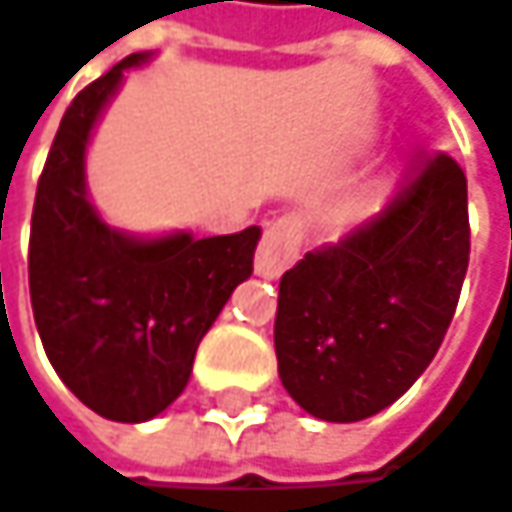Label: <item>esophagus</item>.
<instances>
[{"instance_id": "obj_1", "label": "esophagus", "mask_w": 512, "mask_h": 512, "mask_svg": "<svg viewBox=\"0 0 512 512\" xmlns=\"http://www.w3.org/2000/svg\"><path fill=\"white\" fill-rule=\"evenodd\" d=\"M300 244H303V221L297 215H282L268 221L265 236L256 250V274L265 279H279L297 262Z\"/></svg>"}]
</instances>
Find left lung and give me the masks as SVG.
<instances>
[{
	"label": "left lung",
	"mask_w": 512,
	"mask_h": 512,
	"mask_svg": "<svg viewBox=\"0 0 512 512\" xmlns=\"http://www.w3.org/2000/svg\"><path fill=\"white\" fill-rule=\"evenodd\" d=\"M466 265V174L431 154L379 215L279 279L274 347L291 399L326 422L393 405L443 344Z\"/></svg>",
	"instance_id": "obj_1"
}]
</instances>
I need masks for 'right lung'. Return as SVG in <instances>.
<instances>
[{
	"label": "right lung",
	"mask_w": 512,
	"mask_h": 512,
	"mask_svg": "<svg viewBox=\"0 0 512 512\" xmlns=\"http://www.w3.org/2000/svg\"><path fill=\"white\" fill-rule=\"evenodd\" d=\"M128 55L75 95L60 119L31 212L28 288L43 349L63 384L95 414L145 422L183 393L201 338L238 282L253 274L262 236L133 238L92 209L84 154Z\"/></svg>",
	"instance_id": "right-lung-1"
}]
</instances>
